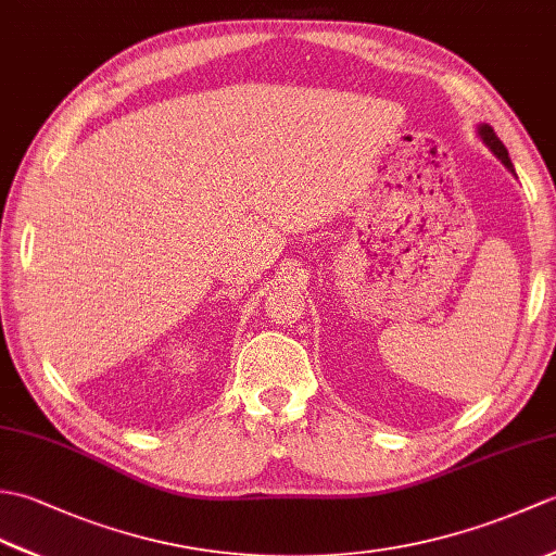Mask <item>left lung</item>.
<instances>
[{"instance_id": "1", "label": "left lung", "mask_w": 556, "mask_h": 556, "mask_svg": "<svg viewBox=\"0 0 556 556\" xmlns=\"http://www.w3.org/2000/svg\"><path fill=\"white\" fill-rule=\"evenodd\" d=\"M478 134H480V138H482V143H485V146L494 152V155H497V157L502 160L504 167L509 169L511 174H516V172H514V164H511V160H509V152H506L504 143L497 138V134H494V128L488 126V124H480V126H478Z\"/></svg>"}]
</instances>
